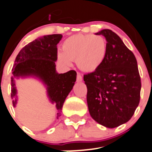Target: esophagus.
<instances>
[{
    "mask_svg": "<svg viewBox=\"0 0 152 152\" xmlns=\"http://www.w3.org/2000/svg\"><path fill=\"white\" fill-rule=\"evenodd\" d=\"M82 76L80 75V73L77 72V82H80V81H82Z\"/></svg>",
    "mask_w": 152,
    "mask_h": 152,
    "instance_id": "esophagus-1",
    "label": "esophagus"
}]
</instances>
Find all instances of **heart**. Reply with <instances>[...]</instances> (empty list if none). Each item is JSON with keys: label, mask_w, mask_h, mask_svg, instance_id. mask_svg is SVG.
I'll list each match as a JSON object with an SVG mask.
<instances>
[{"label": "heart", "mask_w": 152, "mask_h": 152, "mask_svg": "<svg viewBox=\"0 0 152 152\" xmlns=\"http://www.w3.org/2000/svg\"><path fill=\"white\" fill-rule=\"evenodd\" d=\"M63 52L58 54V61L69 66L75 61L78 68L85 72L98 69L107 55V43L100 35L77 34L68 37L62 46Z\"/></svg>", "instance_id": "heart-1"}]
</instances>
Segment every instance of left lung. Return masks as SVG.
Returning a JSON list of instances; mask_svg holds the SVG:
<instances>
[{"label":"left lung","mask_w":152,"mask_h":152,"mask_svg":"<svg viewBox=\"0 0 152 152\" xmlns=\"http://www.w3.org/2000/svg\"><path fill=\"white\" fill-rule=\"evenodd\" d=\"M107 41V55L101 66L84 75L86 100L91 118L107 128L128 122L140 99L141 80L133 52L110 29L96 33Z\"/></svg>","instance_id":"obj_1"}]
</instances>
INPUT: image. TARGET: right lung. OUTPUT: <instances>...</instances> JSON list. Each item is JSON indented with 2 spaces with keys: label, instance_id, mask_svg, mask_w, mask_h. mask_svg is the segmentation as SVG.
Masks as SVG:
<instances>
[{
  "label": "right lung",
  "instance_id": "add662e5",
  "mask_svg": "<svg viewBox=\"0 0 152 152\" xmlns=\"http://www.w3.org/2000/svg\"><path fill=\"white\" fill-rule=\"evenodd\" d=\"M62 37L61 34H49L38 37L26 45L16 57L12 69L14 77L34 75L44 82L47 86L49 99L55 103L57 118L61 117L63 105L74 86L77 76L75 70L64 74H58L55 70V61L58 59L57 45ZM11 91L12 98L16 94L13 77ZM16 97L12 100L14 106L17 103Z\"/></svg>",
  "mask_w": 152,
  "mask_h": 152
}]
</instances>
